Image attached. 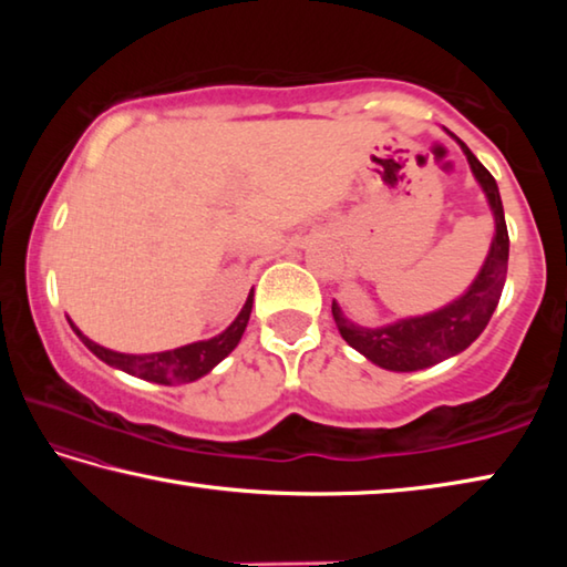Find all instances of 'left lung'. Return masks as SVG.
<instances>
[{"mask_svg": "<svg viewBox=\"0 0 567 567\" xmlns=\"http://www.w3.org/2000/svg\"><path fill=\"white\" fill-rule=\"evenodd\" d=\"M460 147H463L480 187L485 189L487 203H491L495 215V237L491 252H487L483 270L475 277V282L470 285V290L460 300L443 307V310L422 315V318L400 320L395 324H385V328H360V324L344 318L338 302L332 300V318L342 340L385 370L415 372L463 352L487 328L497 300L503 295L511 237H507L501 192H497L495 177L480 165V159L467 150L465 142H460Z\"/></svg>", "mask_w": 567, "mask_h": 567, "instance_id": "obj_1", "label": "left lung"}]
</instances>
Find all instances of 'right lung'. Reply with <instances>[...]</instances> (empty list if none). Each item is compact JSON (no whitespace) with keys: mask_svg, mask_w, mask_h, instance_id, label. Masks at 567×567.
Here are the masks:
<instances>
[{"mask_svg":"<svg viewBox=\"0 0 567 567\" xmlns=\"http://www.w3.org/2000/svg\"><path fill=\"white\" fill-rule=\"evenodd\" d=\"M252 297H255L252 292L247 295L245 307L239 310L235 322L229 324L223 334H217L213 340L192 342V344H185V348L167 350V352H152V354L114 352V350L102 348L97 342H92L90 338H84V334L76 330V324H72V320L70 324L76 332V338L87 344V348L97 354L102 362H107L117 370H124L127 375L159 382V385H179V382H195L197 378L207 375L217 362H223L227 354L237 348V342L247 328L249 312H252Z\"/></svg>","mask_w":567,"mask_h":567,"instance_id":"obj_1","label":"right lung"}]
</instances>
